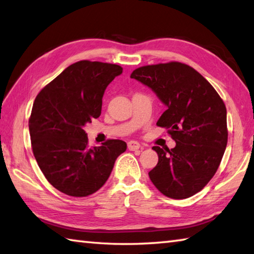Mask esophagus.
Returning a JSON list of instances; mask_svg holds the SVG:
<instances>
[{"mask_svg": "<svg viewBox=\"0 0 254 254\" xmlns=\"http://www.w3.org/2000/svg\"><path fill=\"white\" fill-rule=\"evenodd\" d=\"M127 148L130 150H136V149L142 148V146L135 141H130L127 143Z\"/></svg>", "mask_w": 254, "mask_h": 254, "instance_id": "34e87169", "label": "esophagus"}]
</instances>
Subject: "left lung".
Segmentation results:
<instances>
[{
    "instance_id": "1",
    "label": "left lung",
    "mask_w": 254,
    "mask_h": 254,
    "mask_svg": "<svg viewBox=\"0 0 254 254\" xmlns=\"http://www.w3.org/2000/svg\"><path fill=\"white\" fill-rule=\"evenodd\" d=\"M131 78L148 86L167 110L157 126L168 128L176 147L154 146L158 163L148 172L164 195L181 199L212 179L227 146V111L217 91L193 67L180 62L134 69Z\"/></svg>"
}]
</instances>
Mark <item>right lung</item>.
Masks as SVG:
<instances>
[{
  "label": "right lung",
  "instance_id": "right-lung-1",
  "mask_svg": "<svg viewBox=\"0 0 254 254\" xmlns=\"http://www.w3.org/2000/svg\"><path fill=\"white\" fill-rule=\"evenodd\" d=\"M117 64L78 61L42 88L29 118L31 148L42 174L57 190L83 197L98 191L109 178L127 143L108 139L88 147L84 131L101 113L107 86L122 73Z\"/></svg>",
  "mask_w": 254,
  "mask_h": 254
}]
</instances>
